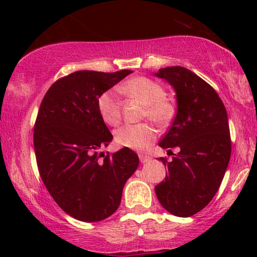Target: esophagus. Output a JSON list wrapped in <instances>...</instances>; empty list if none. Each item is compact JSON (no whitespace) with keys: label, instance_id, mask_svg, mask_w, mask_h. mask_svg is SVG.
<instances>
[{"label":"esophagus","instance_id":"esophagus-1","mask_svg":"<svg viewBox=\"0 0 257 257\" xmlns=\"http://www.w3.org/2000/svg\"><path fill=\"white\" fill-rule=\"evenodd\" d=\"M139 159H140V163H142V164H146L151 160V157L145 156V154H139Z\"/></svg>","mask_w":257,"mask_h":257}]
</instances>
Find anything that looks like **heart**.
<instances>
[{"instance_id": "b5f03b06", "label": "heart", "mask_w": 257, "mask_h": 257, "mask_svg": "<svg viewBox=\"0 0 257 257\" xmlns=\"http://www.w3.org/2000/svg\"><path fill=\"white\" fill-rule=\"evenodd\" d=\"M120 90L128 96L135 97L145 104L144 117H149L158 125H165L174 114V106L168 99L165 89L147 77H136L130 79ZM97 107L105 124L115 126L120 121L121 111L117 93L114 90L105 91L98 97ZM156 139V132L149 124L124 125L114 132L117 145L132 150H146Z\"/></svg>"}]
</instances>
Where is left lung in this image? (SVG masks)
Wrapping results in <instances>:
<instances>
[{
	"label": "left lung",
	"mask_w": 257,
	"mask_h": 257,
	"mask_svg": "<svg viewBox=\"0 0 257 257\" xmlns=\"http://www.w3.org/2000/svg\"><path fill=\"white\" fill-rule=\"evenodd\" d=\"M177 93L178 111L159 143L179 152L160 160L168 174L156 186L157 198L167 212L180 217L196 214L210 202L229 164L231 142L226 107L216 91L191 70L170 66L154 73Z\"/></svg>",
	"instance_id": "1"
}]
</instances>
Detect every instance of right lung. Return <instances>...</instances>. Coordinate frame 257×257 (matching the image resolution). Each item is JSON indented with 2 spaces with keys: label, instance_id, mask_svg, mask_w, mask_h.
Listing matches in <instances>:
<instances>
[{
  "label": "right lung",
  "instance_id": "add662e5",
  "mask_svg": "<svg viewBox=\"0 0 257 257\" xmlns=\"http://www.w3.org/2000/svg\"><path fill=\"white\" fill-rule=\"evenodd\" d=\"M131 72L70 73L52 84L38 110L34 147L42 181L66 214L84 222L117 210L125 182L139 165L126 147L99 153L113 137L98 112V97Z\"/></svg>",
  "mask_w": 257,
  "mask_h": 257
}]
</instances>
